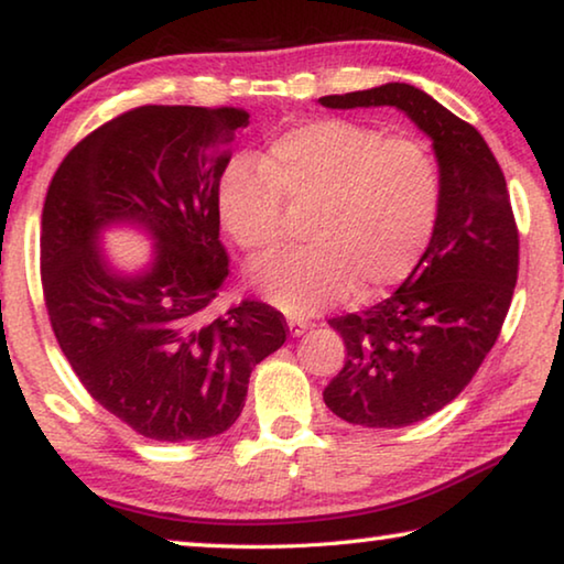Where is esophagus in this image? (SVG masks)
I'll use <instances>...</instances> for the list:
<instances>
[{
  "instance_id": "esophagus-1",
  "label": "esophagus",
  "mask_w": 564,
  "mask_h": 564,
  "mask_svg": "<svg viewBox=\"0 0 564 564\" xmlns=\"http://www.w3.org/2000/svg\"><path fill=\"white\" fill-rule=\"evenodd\" d=\"M288 327H290V335L292 337H300L304 332L310 329V322L307 319H300V317H290L288 319Z\"/></svg>"
}]
</instances>
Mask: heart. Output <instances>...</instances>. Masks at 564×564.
Here are the masks:
<instances>
[{
  "instance_id": "obj_1",
  "label": "heart",
  "mask_w": 564,
  "mask_h": 564,
  "mask_svg": "<svg viewBox=\"0 0 564 564\" xmlns=\"http://www.w3.org/2000/svg\"><path fill=\"white\" fill-rule=\"evenodd\" d=\"M282 198L312 212L310 245L254 262L252 282L292 315L377 297L420 264L435 235L442 184L435 156L410 137H384L349 119H312L276 134L260 170L229 164L219 180L221 225L247 252L284 237Z\"/></svg>"
}]
</instances>
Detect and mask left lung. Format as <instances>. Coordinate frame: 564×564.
<instances>
[{
    "label": "left lung",
    "mask_w": 564,
    "mask_h": 564,
    "mask_svg": "<svg viewBox=\"0 0 564 564\" xmlns=\"http://www.w3.org/2000/svg\"><path fill=\"white\" fill-rule=\"evenodd\" d=\"M329 109L394 107L432 140L442 202L435 235L392 297L329 319L345 367L322 397L345 422L408 427L473 380L510 310L520 239L505 174L473 124L404 82L317 99Z\"/></svg>",
    "instance_id": "8db88e82"
}]
</instances>
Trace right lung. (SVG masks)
<instances>
[{"label":"right lung","instance_id":"add662e5","mask_svg":"<svg viewBox=\"0 0 564 564\" xmlns=\"http://www.w3.org/2000/svg\"><path fill=\"white\" fill-rule=\"evenodd\" d=\"M249 115L150 105L64 156L42 212V288L54 337L95 400L142 437L207 440L245 408L249 375L288 339L270 304L217 315L229 274L217 189ZM132 226L151 260L124 271L104 232Z\"/></svg>","mask_w":564,"mask_h":564}]
</instances>
